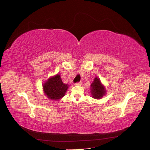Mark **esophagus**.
Wrapping results in <instances>:
<instances>
[{
  "label": "esophagus",
  "instance_id": "34e87169",
  "mask_svg": "<svg viewBox=\"0 0 150 150\" xmlns=\"http://www.w3.org/2000/svg\"><path fill=\"white\" fill-rule=\"evenodd\" d=\"M82 81H79V82H78V83H76V84H75V86H81V84H82Z\"/></svg>",
  "mask_w": 150,
  "mask_h": 150
}]
</instances>
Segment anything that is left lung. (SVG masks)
Wrapping results in <instances>:
<instances>
[{
	"label": "left lung",
	"instance_id": "8db88e82",
	"mask_svg": "<svg viewBox=\"0 0 150 150\" xmlns=\"http://www.w3.org/2000/svg\"><path fill=\"white\" fill-rule=\"evenodd\" d=\"M92 96L95 99L101 98L106 93V90L101 84V81L98 78L94 79L93 83L91 85Z\"/></svg>",
	"mask_w": 150,
	"mask_h": 150
}]
</instances>
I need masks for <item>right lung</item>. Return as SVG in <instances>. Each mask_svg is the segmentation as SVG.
<instances>
[{"mask_svg":"<svg viewBox=\"0 0 150 150\" xmlns=\"http://www.w3.org/2000/svg\"><path fill=\"white\" fill-rule=\"evenodd\" d=\"M68 88V85L62 83L59 74L49 78L43 84L45 94L47 98L53 100H58L64 96Z\"/></svg>","mask_w":150,"mask_h":150,"instance_id":"add662e5","label":"right lung"}]
</instances>
